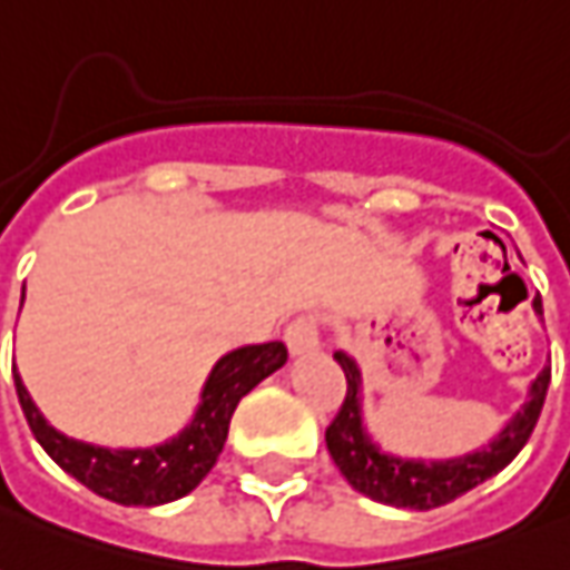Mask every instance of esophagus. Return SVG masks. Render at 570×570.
Returning <instances> with one entry per match:
<instances>
[{
	"mask_svg": "<svg viewBox=\"0 0 570 570\" xmlns=\"http://www.w3.org/2000/svg\"><path fill=\"white\" fill-rule=\"evenodd\" d=\"M284 342L293 357L317 352V345H321V340H317V321L314 317H296L293 324L286 326Z\"/></svg>",
	"mask_w": 570,
	"mask_h": 570,
	"instance_id": "1",
	"label": "esophagus"
}]
</instances>
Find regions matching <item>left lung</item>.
<instances>
[{"label": "left lung", "instance_id": "1", "mask_svg": "<svg viewBox=\"0 0 570 570\" xmlns=\"http://www.w3.org/2000/svg\"><path fill=\"white\" fill-rule=\"evenodd\" d=\"M534 312L543 314L540 296H534ZM333 357L348 382V392L336 420L326 425V451L333 456V463L340 465V472L354 491H361L370 500L397 509H420V512L444 507L460 493L479 488L481 481L497 475L500 469H507L534 432L549 389V367H543L531 382L528 401L521 404L519 413L481 451L425 463V460H404V456L380 451V444L364 429L361 370L345 352H336Z\"/></svg>", "mask_w": 570, "mask_h": 570}]
</instances>
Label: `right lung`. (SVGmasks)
I'll use <instances>...</instances> for the list:
<instances>
[{"label": "right lung", "mask_w": 570, "mask_h": 570, "mask_svg": "<svg viewBox=\"0 0 570 570\" xmlns=\"http://www.w3.org/2000/svg\"><path fill=\"white\" fill-rule=\"evenodd\" d=\"M284 364V342L244 345L218 357V364L203 385L194 420L173 441L157 448H135V451H110L61 435L39 413L30 392L23 389L18 370H14V389L30 432L67 475H73L79 484H86L89 491L114 500L119 507H160L190 493L209 475V469L216 465L218 453L225 448L228 423L240 397L249 395L258 382Z\"/></svg>", "instance_id": "right-lung-1"}]
</instances>
